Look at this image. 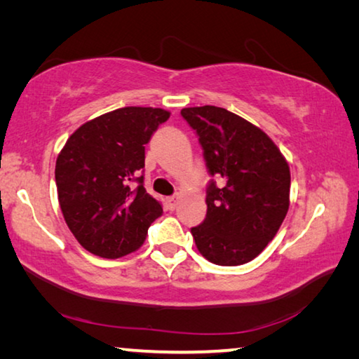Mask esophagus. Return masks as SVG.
<instances>
[{
	"instance_id": "esophagus-1",
	"label": "esophagus",
	"mask_w": 359,
	"mask_h": 359,
	"mask_svg": "<svg viewBox=\"0 0 359 359\" xmlns=\"http://www.w3.org/2000/svg\"><path fill=\"white\" fill-rule=\"evenodd\" d=\"M177 204H179V196H177V194H175V196L168 198V208L171 209V210H174L175 208H177Z\"/></svg>"
}]
</instances>
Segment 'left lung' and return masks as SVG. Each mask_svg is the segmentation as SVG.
<instances>
[{
  "instance_id": "obj_1",
  "label": "left lung",
  "mask_w": 359,
  "mask_h": 359,
  "mask_svg": "<svg viewBox=\"0 0 359 359\" xmlns=\"http://www.w3.org/2000/svg\"><path fill=\"white\" fill-rule=\"evenodd\" d=\"M198 133L210 182L208 215L191 234L199 253L218 266H241L274 239L290 208V166L274 141L257 125L223 107L182 109Z\"/></svg>"
}]
</instances>
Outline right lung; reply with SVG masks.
Here are the masks:
<instances>
[{
	"label": "right lung",
	"mask_w": 359,
	"mask_h": 359,
	"mask_svg": "<svg viewBox=\"0 0 359 359\" xmlns=\"http://www.w3.org/2000/svg\"><path fill=\"white\" fill-rule=\"evenodd\" d=\"M169 115L160 107L115 109L85 121L63 145L55 165L60 209L87 252L107 259L136 252L161 217L137 175L145 144Z\"/></svg>",
	"instance_id": "add662e5"
}]
</instances>
